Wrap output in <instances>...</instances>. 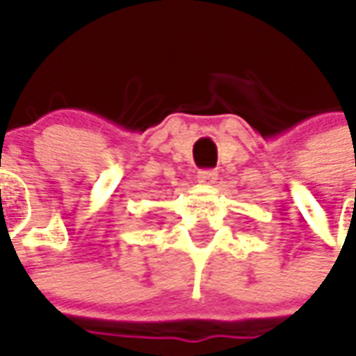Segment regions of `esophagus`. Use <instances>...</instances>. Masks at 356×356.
I'll return each instance as SVG.
<instances>
[{
    "label": "esophagus",
    "instance_id": "esophagus-1",
    "mask_svg": "<svg viewBox=\"0 0 356 356\" xmlns=\"http://www.w3.org/2000/svg\"><path fill=\"white\" fill-rule=\"evenodd\" d=\"M218 178V174L214 170H199L197 172V182L203 184V186H213Z\"/></svg>",
    "mask_w": 356,
    "mask_h": 356
}]
</instances>
